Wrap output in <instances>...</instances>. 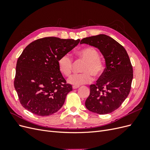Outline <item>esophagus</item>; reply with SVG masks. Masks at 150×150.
Listing matches in <instances>:
<instances>
[{
    "label": "esophagus",
    "mask_w": 150,
    "mask_h": 150,
    "mask_svg": "<svg viewBox=\"0 0 150 150\" xmlns=\"http://www.w3.org/2000/svg\"><path fill=\"white\" fill-rule=\"evenodd\" d=\"M79 88V86H75V85L72 86V88H73V89H77V88Z\"/></svg>",
    "instance_id": "1"
}]
</instances>
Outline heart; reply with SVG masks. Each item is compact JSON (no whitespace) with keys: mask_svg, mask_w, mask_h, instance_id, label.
<instances>
[{"mask_svg":"<svg viewBox=\"0 0 150 150\" xmlns=\"http://www.w3.org/2000/svg\"><path fill=\"white\" fill-rule=\"evenodd\" d=\"M77 56L85 62L81 68L82 73L75 74L68 79V82L75 86H80L91 83L94 76L100 77L104 71V62L100 59V54L96 49L88 47L77 52ZM59 70L64 76H69L72 71L73 60L69 54L62 55L57 60Z\"/></svg>","mask_w":150,"mask_h":150,"instance_id":"1","label":"heart"}]
</instances>
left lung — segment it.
<instances>
[{
    "label": "left lung",
    "mask_w": 150,
    "mask_h": 150,
    "mask_svg": "<svg viewBox=\"0 0 150 150\" xmlns=\"http://www.w3.org/2000/svg\"><path fill=\"white\" fill-rule=\"evenodd\" d=\"M80 44L98 48L106 66L96 83L90 85L85 106L97 114H109L120 107L130 92L133 71L128 54L123 46L105 34L84 38Z\"/></svg>",
    "instance_id": "1"
}]
</instances>
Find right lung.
Masks as SVG:
<instances>
[{
  "label": "right lung",
  "instance_id": "obj_1",
  "mask_svg": "<svg viewBox=\"0 0 150 150\" xmlns=\"http://www.w3.org/2000/svg\"><path fill=\"white\" fill-rule=\"evenodd\" d=\"M79 41L47 37L34 40L24 49L17 62L13 84L27 110L47 116L61 108L72 88L59 70L57 60Z\"/></svg>",
  "mask_w": 150,
  "mask_h": 150
}]
</instances>
